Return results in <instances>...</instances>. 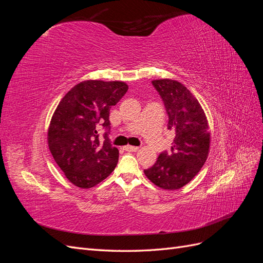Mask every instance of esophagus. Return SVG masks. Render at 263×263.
<instances>
[{
    "label": "esophagus",
    "instance_id": "obj_1",
    "mask_svg": "<svg viewBox=\"0 0 263 263\" xmlns=\"http://www.w3.org/2000/svg\"><path fill=\"white\" fill-rule=\"evenodd\" d=\"M124 149L126 151H137L139 149V147H135V146H125Z\"/></svg>",
    "mask_w": 263,
    "mask_h": 263
}]
</instances>
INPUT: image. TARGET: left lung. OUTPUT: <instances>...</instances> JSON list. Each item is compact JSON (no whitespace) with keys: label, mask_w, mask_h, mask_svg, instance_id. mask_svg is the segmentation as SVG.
Masks as SVG:
<instances>
[{"label":"left lung","mask_w":263,"mask_h":263,"mask_svg":"<svg viewBox=\"0 0 263 263\" xmlns=\"http://www.w3.org/2000/svg\"><path fill=\"white\" fill-rule=\"evenodd\" d=\"M153 85L160 95L168 114V129L174 136L171 149L159 155L155 164L144 170L157 186L178 190L200 172L209 156L211 135L200 103L182 83L161 79Z\"/></svg>","instance_id":"obj_1"}]
</instances>
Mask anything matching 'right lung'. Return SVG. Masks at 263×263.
Returning a JSON list of instances; mask_svg holds the SVG:
<instances>
[{
	"instance_id": "add662e5",
	"label": "right lung",
	"mask_w": 263,
	"mask_h": 263,
	"mask_svg": "<svg viewBox=\"0 0 263 263\" xmlns=\"http://www.w3.org/2000/svg\"><path fill=\"white\" fill-rule=\"evenodd\" d=\"M128 90L125 82L83 81L60 101L48 129V145L67 179L81 189L106 179L118 162V149L108 138L109 109ZM100 126L107 132L98 139Z\"/></svg>"
}]
</instances>
